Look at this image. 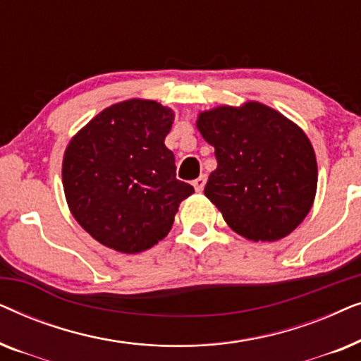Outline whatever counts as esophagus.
I'll use <instances>...</instances> for the list:
<instances>
[{"instance_id": "obj_1", "label": "esophagus", "mask_w": 361, "mask_h": 361, "mask_svg": "<svg viewBox=\"0 0 361 361\" xmlns=\"http://www.w3.org/2000/svg\"><path fill=\"white\" fill-rule=\"evenodd\" d=\"M205 182H207V176L202 174L200 177H197L195 180H192V185H194V189L197 192H202V190H204V187H205Z\"/></svg>"}]
</instances>
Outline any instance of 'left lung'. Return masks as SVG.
<instances>
[{
	"mask_svg": "<svg viewBox=\"0 0 361 361\" xmlns=\"http://www.w3.org/2000/svg\"><path fill=\"white\" fill-rule=\"evenodd\" d=\"M197 130L216 157L204 194L235 233L276 241L302 224L317 192V161L295 123L246 102L200 111Z\"/></svg>",
	"mask_w": 361,
	"mask_h": 361,
	"instance_id": "obj_1",
	"label": "left lung"
}]
</instances>
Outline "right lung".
<instances>
[{
  "label": "right lung",
  "mask_w": 361,
  "mask_h": 361,
  "mask_svg": "<svg viewBox=\"0 0 361 361\" xmlns=\"http://www.w3.org/2000/svg\"><path fill=\"white\" fill-rule=\"evenodd\" d=\"M174 111L131 98L92 118L63 152L62 184L73 219L120 253L149 250L172 228L194 187L176 179L164 140Z\"/></svg>",
  "instance_id": "1"
}]
</instances>
